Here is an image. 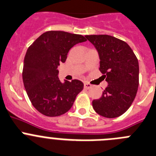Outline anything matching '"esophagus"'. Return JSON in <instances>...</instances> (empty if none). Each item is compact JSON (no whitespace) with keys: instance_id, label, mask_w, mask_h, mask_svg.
I'll return each mask as SVG.
<instances>
[{"instance_id":"34e87169","label":"esophagus","mask_w":156,"mask_h":156,"mask_svg":"<svg viewBox=\"0 0 156 156\" xmlns=\"http://www.w3.org/2000/svg\"><path fill=\"white\" fill-rule=\"evenodd\" d=\"M84 87H85V88H86V89H89V88H92V85L88 83V82H85V83H84Z\"/></svg>"}]
</instances>
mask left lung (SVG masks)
<instances>
[{
	"mask_svg": "<svg viewBox=\"0 0 156 156\" xmlns=\"http://www.w3.org/2000/svg\"><path fill=\"white\" fill-rule=\"evenodd\" d=\"M97 50L99 71L108 86L99 99L92 101L93 109L106 118L121 116L129 109L139 85V65L126 42L108 35L85 36Z\"/></svg>",
	"mask_w": 156,
	"mask_h": 156,
	"instance_id": "left-lung-1",
	"label": "left lung"
}]
</instances>
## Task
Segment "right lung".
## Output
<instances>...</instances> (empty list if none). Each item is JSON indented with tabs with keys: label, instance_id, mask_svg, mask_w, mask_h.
Instances as JSON below:
<instances>
[{
	"label": "right lung",
	"instance_id": "right-lung-1",
	"mask_svg": "<svg viewBox=\"0 0 156 156\" xmlns=\"http://www.w3.org/2000/svg\"><path fill=\"white\" fill-rule=\"evenodd\" d=\"M86 40L81 35L48 31L28 48L22 79L32 104L42 114L58 116L67 113L83 89L84 84L79 80L62 83L57 76V67L65 62L71 47Z\"/></svg>",
	"mask_w": 156,
	"mask_h": 156
}]
</instances>
